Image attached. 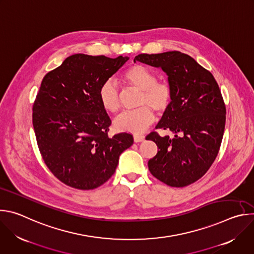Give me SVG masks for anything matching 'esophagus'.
I'll list each match as a JSON object with an SVG mask.
<instances>
[{
  "instance_id": "34e87169",
  "label": "esophagus",
  "mask_w": 254,
  "mask_h": 254,
  "mask_svg": "<svg viewBox=\"0 0 254 254\" xmlns=\"http://www.w3.org/2000/svg\"><path fill=\"white\" fill-rule=\"evenodd\" d=\"M144 139V136L143 135H140V134H133V140L134 142H139V141H142Z\"/></svg>"
}]
</instances>
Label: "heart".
Segmentation results:
<instances>
[{
  "instance_id": "b5f03b06",
  "label": "heart",
  "mask_w": 254,
  "mask_h": 254,
  "mask_svg": "<svg viewBox=\"0 0 254 254\" xmlns=\"http://www.w3.org/2000/svg\"><path fill=\"white\" fill-rule=\"evenodd\" d=\"M124 80L140 90L138 108L123 113L115 120V128L119 131L139 133L154 121L151 108L159 114L169 107L173 91L168 82L157 81V75L152 70L139 64L129 66L123 74ZM98 97L105 111L112 114L119 112L121 107L119 90L112 80L105 81L99 88Z\"/></svg>"
}]
</instances>
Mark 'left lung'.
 Wrapping results in <instances>:
<instances>
[{
    "label": "left lung",
    "instance_id": "left-lung-1",
    "mask_svg": "<svg viewBox=\"0 0 254 254\" xmlns=\"http://www.w3.org/2000/svg\"><path fill=\"white\" fill-rule=\"evenodd\" d=\"M136 61L161 68L173 91L156 128L170 130L174 136L154 131L146 137L158 146L149 170L171 187L188 186L209 170L220 148L226 108L219 86L210 71L182 52L139 54Z\"/></svg>",
    "mask_w": 254,
    "mask_h": 254
}]
</instances>
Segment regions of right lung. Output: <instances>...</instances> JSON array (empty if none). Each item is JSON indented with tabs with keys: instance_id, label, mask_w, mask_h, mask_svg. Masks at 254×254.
Here are the masks:
<instances>
[{
	"instance_id": "right-lung-1",
	"label": "right lung",
	"mask_w": 254,
	"mask_h": 254,
	"mask_svg": "<svg viewBox=\"0 0 254 254\" xmlns=\"http://www.w3.org/2000/svg\"><path fill=\"white\" fill-rule=\"evenodd\" d=\"M129 59L73 54L44 76L33 105V127L42 158L65 185L95 189L116 172L133 143L127 132L107 134L112 121L98 91Z\"/></svg>"
}]
</instances>
